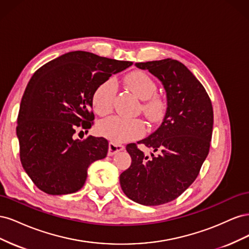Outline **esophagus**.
Segmentation results:
<instances>
[{
  "mask_svg": "<svg viewBox=\"0 0 249 249\" xmlns=\"http://www.w3.org/2000/svg\"><path fill=\"white\" fill-rule=\"evenodd\" d=\"M124 148V145H120V144H115V143H109V150H108V155L109 156H113L115 155L116 153L120 152V150H123Z\"/></svg>",
  "mask_w": 249,
  "mask_h": 249,
  "instance_id": "34e87169",
  "label": "esophagus"
}]
</instances>
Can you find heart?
I'll return each mask as SVG.
<instances>
[{"label":"heart","mask_w":249,"mask_h":249,"mask_svg":"<svg viewBox=\"0 0 249 249\" xmlns=\"http://www.w3.org/2000/svg\"><path fill=\"white\" fill-rule=\"evenodd\" d=\"M125 85L140 100L141 110L149 122L160 120L165 112V102L160 95L155 94L157 85L147 73L136 71L127 74ZM116 94V85L113 80H107L96 87L92 95V106L99 115H106L113 109ZM96 131L101 136L109 139L112 143H124L137 139L144 134L145 127L138 118H124L110 116L102 119L96 125Z\"/></svg>","instance_id":"b5f03b06"}]
</instances>
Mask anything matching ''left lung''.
<instances>
[{
    "instance_id": "left-lung-1",
    "label": "left lung",
    "mask_w": 249,
    "mask_h": 249,
    "mask_svg": "<svg viewBox=\"0 0 249 249\" xmlns=\"http://www.w3.org/2000/svg\"><path fill=\"white\" fill-rule=\"evenodd\" d=\"M159 79L166 90L167 109L159 129L138 144L153 150L146 156L136 143L126 145L131 166L119 177L127 197L144 206L178 198L195 178L209 154L213 107L201 83L178 60L136 63Z\"/></svg>"
}]
</instances>
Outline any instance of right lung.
Here are the masks:
<instances>
[{
  "mask_svg": "<svg viewBox=\"0 0 249 249\" xmlns=\"http://www.w3.org/2000/svg\"><path fill=\"white\" fill-rule=\"evenodd\" d=\"M132 64L76 51L34 72L20 102L17 134L21 165L38 189L51 195L77 192L89 165L106 158L107 139L73 135L93 124L96 87Z\"/></svg>",
  "mask_w": 249,
  "mask_h": 249,
  "instance_id": "right-lung-1",
  "label": "right lung"
}]
</instances>
